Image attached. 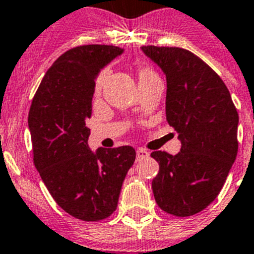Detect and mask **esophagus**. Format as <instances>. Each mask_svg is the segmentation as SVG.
<instances>
[{"label": "esophagus", "instance_id": "obj_1", "mask_svg": "<svg viewBox=\"0 0 254 254\" xmlns=\"http://www.w3.org/2000/svg\"><path fill=\"white\" fill-rule=\"evenodd\" d=\"M148 154H149L148 151H145V149H143V148H139L138 151H136V158H138V160H143V158L148 157Z\"/></svg>", "mask_w": 254, "mask_h": 254}]
</instances>
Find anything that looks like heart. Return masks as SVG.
<instances>
[{"instance_id": "heart-1", "label": "heart", "mask_w": 254, "mask_h": 254, "mask_svg": "<svg viewBox=\"0 0 254 254\" xmlns=\"http://www.w3.org/2000/svg\"><path fill=\"white\" fill-rule=\"evenodd\" d=\"M138 74H139V80H142V79H145V78H151V76L156 75V72H154L151 67H148V66H140L139 70H138ZM107 75H109V69H105L100 72V75H98V78H97V81H96L97 92H100L101 90L106 78H107Z\"/></svg>"}]
</instances>
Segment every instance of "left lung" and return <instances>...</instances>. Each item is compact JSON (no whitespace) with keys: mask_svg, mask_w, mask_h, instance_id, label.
Masks as SVG:
<instances>
[{"mask_svg":"<svg viewBox=\"0 0 254 254\" xmlns=\"http://www.w3.org/2000/svg\"><path fill=\"white\" fill-rule=\"evenodd\" d=\"M142 51L166 75V120L182 140L175 156L151 153L160 165L152 182L154 199L170 215H195L219 195L237 158L238 111L222 79L190 51Z\"/></svg>","mask_w":254,"mask_h":254,"instance_id":"1","label":"left lung"}]
</instances>
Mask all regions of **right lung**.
<instances>
[{"label":"right lung","instance_id":"add662e5","mask_svg":"<svg viewBox=\"0 0 254 254\" xmlns=\"http://www.w3.org/2000/svg\"><path fill=\"white\" fill-rule=\"evenodd\" d=\"M120 47L87 45L61 55L42 79L28 116L33 161L56 203L83 221L107 219L118 207L125 176L135 161L130 145L88 147L94 79L123 54Z\"/></svg>","mask_w":254,"mask_h":254}]
</instances>
